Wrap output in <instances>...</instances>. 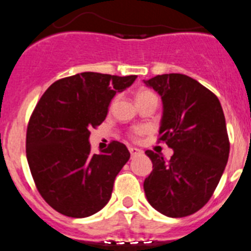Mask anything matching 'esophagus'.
Segmentation results:
<instances>
[{
	"label": "esophagus",
	"instance_id": "1",
	"mask_svg": "<svg viewBox=\"0 0 251 251\" xmlns=\"http://www.w3.org/2000/svg\"><path fill=\"white\" fill-rule=\"evenodd\" d=\"M129 152H130V155L134 156V155H138V153H141V150L136 149V147H129Z\"/></svg>",
	"mask_w": 251,
	"mask_h": 251
}]
</instances>
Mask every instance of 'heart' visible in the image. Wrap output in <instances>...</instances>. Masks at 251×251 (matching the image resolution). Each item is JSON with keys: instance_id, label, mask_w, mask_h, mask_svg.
I'll list each match as a JSON object with an SVG mask.
<instances>
[{"instance_id": "b5f03b06", "label": "heart", "mask_w": 251, "mask_h": 251, "mask_svg": "<svg viewBox=\"0 0 251 251\" xmlns=\"http://www.w3.org/2000/svg\"><path fill=\"white\" fill-rule=\"evenodd\" d=\"M136 100L138 104H140V102H143V101H149V100L157 101V96H156L155 93H152L151 90L142 89V90H138V91H137ZM142 133H143L142 128H134V129L132 130V138H138V137H140Z\"/></svg>"}]
</instances>
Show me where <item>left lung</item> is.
Instances as JSON below:
<instances>
[{
  "label": "left lung",
  "mask_w": 251,
  "mask_h": 251,
  "mask_svg": "<svg viewBox=\"0 0 251 251\" xmlns=\"http://www.w3.org/2000/svg\"><path fill=\"white\" fill-rule=\"evenodd\" d=\"M162 100L158 141L174 155L147 150L152 171L143 189L150 204L168 217H185L208 202L230 153L224 110L217 96L187 75H158L145 81Z\"/></svg>",
  "instance_id": "left-lung-1"
}]
</instances>
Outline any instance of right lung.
I'll list each match as a JSON object with an SVG mask.
<instances>
[{
  "label": "right lung",
  "instance_id": "add662e5",
  "mask_svg": "<svg viewBox=\"0 0 251 251\" xmlns=\"http://www.w3.org/2000/svg\"><path fill=\"white\" fill-rule=\"evenodd\" d=\"M136 78L82 72L55 81L36 104L26 130L27 164L40 196L62 215L89 217L109 202L130 153L118 141L93 153L90 128L105 121L115 94Z\"/></svg>",
  "mask_w": 251,
  "mask_h": 251
}]
</instances>
